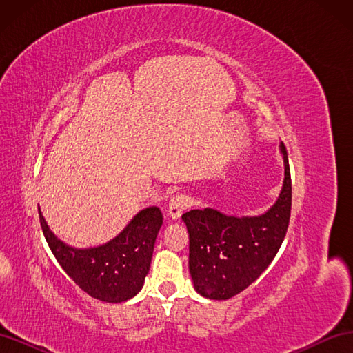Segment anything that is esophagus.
<instances>
[{"label":"esophagus","mask_w":353,"mask_h":353,"mask_svg":"<svg viewBox=\"0 0 353 353\" xmlns=\"http://www.w3.org/2000/svg\"><path fill=\"white\" fill-rule=\"evenodd\" d=\"M188 208V199L183 194L174 196L169 201V209H168V216L172 219H178L185 209Z\"/></svg>","instance_id":"1"}]
</instances>
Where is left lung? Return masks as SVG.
I'll use <instances>...</instances> for the list:
<instances>
[{
  "label": "left lung",
  "mask_w": 353,
  "mask_h": 353,
  "mask_svg": "<svg viewBox=\"0 0 353 353\" xmlns=\"http://www.w3.org/2000/svg\"><path fill=\"white\" fill-rule=\"evenodd\" d=\"M284 184L275 205L261 216H228L215 209L185 212L190 237L188 268L196 292L225 301L248 288L268 268L281 248L290 222L292 176L287 150Z\"/></svg>",
  "instance_id": "left-lung-1"
}]
</instances>
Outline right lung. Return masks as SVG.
I'll list each match as a JSON object with an SVG mask.
<instances>
[{
	"label": "right lung",
	"instance_id": "1",
	"mask_svg": "<svg viewBox=\"0 0 353 353\" xmlns=\"http://www.w3.org/2000/svg\"><path fill=\"white\" fill-rule=\"evenodd\" d=\"M38 212L52 254L85 293L103 302L121 303L141 290L163 222L159 208L152 206L137 213L119 236L91 249H73L60 241L50 231L39 209Z\"/></svg>",
	"mask_w": 353,
	"mask_h": 353
}]
</instances>
